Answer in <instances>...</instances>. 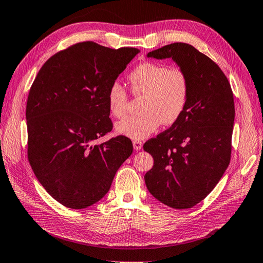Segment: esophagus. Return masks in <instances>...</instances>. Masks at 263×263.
I'll return each mask as SVG.
<instances>
[{
    "mask_svg": "<svg viewBox=\"0 0 263 263\" xmlns=\"http://www.w3.org/2000/svg\"><path fill=\"white\" fill-rule=\"evenodd\" d=\"M133 145H134L135 151H140L141 147H143V143H141L140 140H137V139L133 140Z\"/></svg>",
    "mask_w": 263,
    "mask_h": 263,
    "instance_id": "34e87169",
    "label": "esophagus"
}]
</instances>
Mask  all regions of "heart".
<instances>
[{
    "instance_id": "b5f03b06",
    "label": "heart",
    "mask_w": 263,
    "mask_h": 263,
    "mask_svg": "<svg viewBox=\"0 0 263 263\" xmlns=\"http://www.w3.org/2000/svg\"><path fill=\"white\" fill-rule=\"evenodd\" d=\"M133 96L141 97V114L129 116L116 124V132L133 139H144L160 124L173 125L183 114L190 96V77L181 67L164 63L143 62L129 76ZM111 116L123 118L129 110V97L122 84L112 83L107 93Z\"/></svg>"
}]
</instances>
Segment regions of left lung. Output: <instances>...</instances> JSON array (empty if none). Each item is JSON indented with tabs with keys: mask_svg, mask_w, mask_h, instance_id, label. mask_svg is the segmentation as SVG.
<instances>
[{
	"mask_svg": "<svg viewBox=\"0 0 263 263\" xmlns=\"http://www.w3.org/2000/svg\"><path fill=\"white\" fill-rule=\"evenodd\" d=\"M148 58H172L188 73L191 88L181 117L144 144L154 158L145 175L146 186L168 207L193 208L211 193L230 162L232 89L221 68L193 45H165L149 52Z\"/></svg>",
	"mask_w": 263,
	"mask_h": 263,
	"instance_id": "left-lung-1",
	"label": "left lung"
}]
</instances>
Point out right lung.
<instances>
[{
    "mask_svg": "<svg viewBox=\"0 0 263 263\" xmlns=\"http://www.w3.org/2000/svg\"><path fill=\"white\" fill-rule=\"evenodd\" d=\"M139 49H112L81 42L51 56L32 84L26 103L27 158L37 180L70 209L94 204L108 193L118 168L133 153L112 129L109 86Z\"/></svg>",
    "mask_w": 263,
    "mask_h": 263,
    "instance_id": "obj_1",
    "label": "right lung"
}]
</instances>
